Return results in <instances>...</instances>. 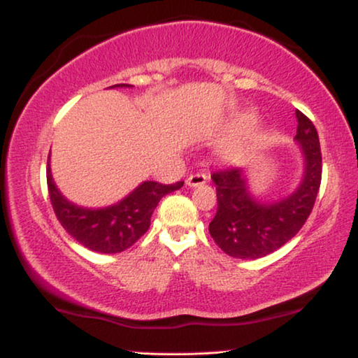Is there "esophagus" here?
Listing matches in <instances>:
<instances>
[{
  "label": "esophagus",
  "mask_w": 358,
  "mask_h": 358,
  "mask_svg": "<svg viewBox=\"0 0 358 358\" xmlns=\"http://www.w3.org/2000/svg\"><path fill=\"white\" fill-rule=\"evenodd\" d=\"M206 181H208V177H206L204 173H193V175H189L188 178H186V185L191 186V188H194V186L204 185Z\"/></svg>",
  "instance_id": "esophagus-1"
}]
</instances>
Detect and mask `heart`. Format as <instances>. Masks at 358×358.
Masks as SVG:
<instances>
[{
	"label": "heart",
	"instance_id": "1",
	"mask_svg": "<svg viewBox=\"0 0 358 358\" xmlns=\"http://www.w3.org/2000/svg\"><path fill=\"white\" fill-rule=\"evenodd\" d=\"M256 123V117L253 113H246V115H241L235 120L234 123H231V128L234 129H246L250 127H253ZM251 145V139H240V141H235V143H231L227 145V149H225V152L230 159H241L245 157L246 152H248Z\"/></svg>",
	"mask_w": 358,
	"mask_h": 358
}]
</instances>
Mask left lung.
Masks as SVG:
<instances>
[{
  "instance_id": "1",
  "label": "left lung",
  "mask_w": 358,
  "mask_h": 358,
  "mask_svg": "<svg viewBox=\"0 0 358 358\" xmlns=\"http://www.w3.org/2000/svg\"><path fill=\"white\" fill-rule=\"evenodd\" d=\"M295 141L303 155V177L294 193L263 203L250 191L243 169L213 173L217 213L209 234L231 258L258 259L279 250L299 234L313 209L321 185V148L315 124L296 110Z\"/></svg>"
}]
</instances>
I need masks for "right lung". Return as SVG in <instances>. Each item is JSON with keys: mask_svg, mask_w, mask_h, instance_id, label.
<instances>
[{"mask_svg": "<svg viewBox=\"0 0 358 358\" xmlns=\"http://www.w3.org/2000/svg\"><path fill=\"white\" fill-rule=\"evenodd\" d=\"M112 87H129L128 84H117ZM48 194L53 210L63 229L85 248L97 253H120L134 245L150 225V215L165 194L180 189L183 181L173 185H162L157 181H143L138 188L107 208H80L68 201L57 188L50 169L47 167Z\"/></svg>", "mask_w": 358, "mask_h": 358, "instance_id": "add662e5", "label": "right lung"}]
</instances>
